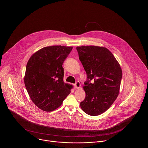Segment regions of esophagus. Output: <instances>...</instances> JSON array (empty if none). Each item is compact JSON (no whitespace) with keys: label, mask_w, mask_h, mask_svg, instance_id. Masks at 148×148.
Here are the masks:
<instances>
[{"label":"esophagus","mask_w":148,"mask_h":148,"mask_svg":"<svg viewBox=\"0 0 148 148\" xmlns=\"http://www.w3.org/2000/svg\"><path fill=\"white\" fill-rule=\"evenodd\" d=\"M74 86H75L77 89H79V88H80V86H81V83H80V82H79V81L77 82V83L74 84Z\"/></svg>","instance_id":"1"}]
</instances>
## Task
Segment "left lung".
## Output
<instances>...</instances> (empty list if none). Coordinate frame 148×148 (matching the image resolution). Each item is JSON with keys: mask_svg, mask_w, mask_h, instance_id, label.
Instances as JSON below:
<instances>
[{"mask_svg": "<svg viewBox=\"0 0 148 148\" xmlns=\"http://www.w3.org/2000/svg\"><path fill=\"white\" fill-rule=\"evenodd\" d=\"M77 50L87 76L83 86L85 98L80 107L89 115H99L111 106L119 95L121 67L112 52L104 47L82 46Z\"/></svg>", "mask_w": 148, "mask_h": 148, "instance_id": "obj_1", "label": "left lung"}]
</instances>
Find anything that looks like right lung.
<instances>
[{
    "label": "right lung",
    "mask_w": 148,
    "mask_h": 148,
    "mask_svg": "<svg viewBox=\"0 0 148 148\" xmlns=\"http://www.w3.org/2000/svg\"><path fill=\"white\" fill-rule=\"evenodd\" d=\"M72 49L61 45L46 47L29 59L24 84L32 101L42 110H56L71 92L73 86L64 83L62 65Z\"/></svg>",
    "instance_id": "obj_1"
}]
</instances>
